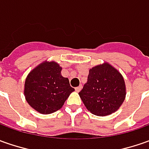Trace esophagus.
I'll use <instances>...</instances> for the list:
<instances>
[{
  "label": "esophagus",
  "mask_w": 149,
  "mask_h": 149,
  "mask_svg": "<svg viewBox=\"0 0 149 149\" xmlns=\"http://www.w3.org/2000/svg\"><path fill=\"white\" fill-rule=\"evenodd\" d=\"M81 88H82V86H79L76 87V88H75V90H76V91H77V92H79L81 90Z\"/></svg>",
  "instance_id": "1"
}]
</instances>
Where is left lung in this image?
I'll return each mask as SVG.
<instances>
[{"label":"left lung","instance_id":"8db88e82","mask_svg":"<svg viewBox=\"0 0 149 149\" xmlns=\"http://www.w3.org/2000/svg\"><path fill=\"white\" fill-rule=\"evenodd\" d=\"M79 95L91 114L109 116L115 113L125 99V82L120 72L105 62L89 70L87 81Z\"/></svg>","mask_w":149,"mask_h":149}]
</instances>
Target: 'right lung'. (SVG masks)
Instances as JSON below:
<instances>
[{
	"instance_id": "add662e5",
	"label": "right lung",
	"mask_w": 149,
	"mask_h": 149,
	"mask_svg": "<svg viewBox=\"0 0 149 149\" xmlns=\"http://www.w3.org/2000/svg\"><path fill=\"white\" fill-rule=\"evenodd\" d=\"M61 72L62 67L58 63L46 60L31 70L25 78V100L40 114H52L61 109L75 91Z\"/></svg>"
}]
</instances>
